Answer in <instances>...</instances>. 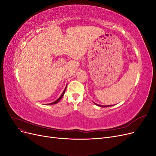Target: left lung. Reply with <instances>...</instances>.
I'll return each instance as SVG.
<instances>
[{"label": "left lung", "instance_id": "1", "mask_svg": "<svg viewBox=\"0 0 156 156\" xmlns=\"http://www.w3.org/2000/svg\"><path fill=\"white\" fill-rule=\"evenodd\" d=\"M95 104H96V105L99 106V107H111V106H112V105H100L97 104V103H95Z\"/></svg>", "mask_w": 156, "mask_h": 156}]
</instances>
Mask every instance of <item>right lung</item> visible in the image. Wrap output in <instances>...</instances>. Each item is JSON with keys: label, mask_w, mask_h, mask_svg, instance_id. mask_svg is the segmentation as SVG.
<instances>
[{"label": "right lung", "mask_w": 156, "mask_h": 156, "mask_svg": "<svg viewBox=\"0 0 156 156\" xmlns=\"http://www.w3.org/2000/svg\"><path fill=\"white\" fill-rule=\"evenodd\" d=\"M66 88H65V89H64V90L63 91V92H62V94H61V96L59 97V98H58L57 100H56V101H55L54 102H52V103H49V105H53V104H56V103H57L61 99H62V98L63 97V96H64V93H65V91H66Z\"/></svg>", "instance_id": "1"}]
</instances>
